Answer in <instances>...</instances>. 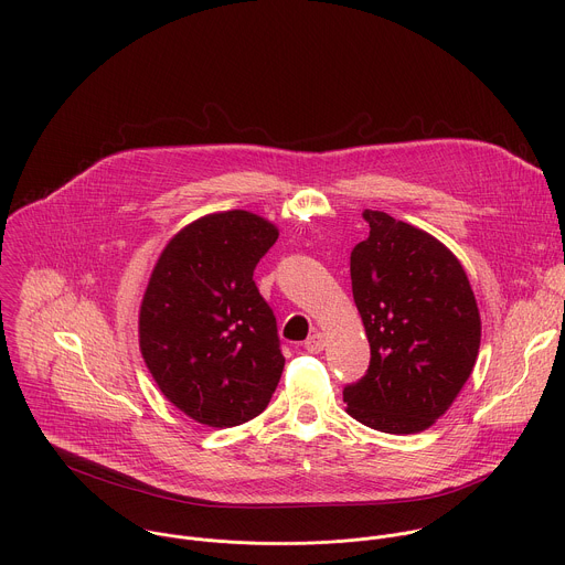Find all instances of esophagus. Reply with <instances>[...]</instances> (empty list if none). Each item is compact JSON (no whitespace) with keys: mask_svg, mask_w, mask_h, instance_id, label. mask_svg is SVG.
<instances>
[{"mask_svg":"<svg viewBox=\"0 0 565 565\" xmlns=\"http://www.w3.org/2000/svg\"><path fill=\"white\" fill-rule=\"evenodd\" d=\"M303 347H306V351H308V353H319V351H324V347H327V338L321 335V333H312V335L303 342Z\"/></svg>","mask_w":565,"mask_h":565,"instance_id":"1","label":"esophagus"}]
</instances>
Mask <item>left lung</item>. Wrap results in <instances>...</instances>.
Here are the masks:
<instances>
[{"label":"left lung","instance_id":"1","mask_svg":"<svg viewBox=\"0 0 565 565\" xmlns=\"http://www.w3.org/2000/svg\"><path fill=\"white\" fill-rule=\"evenodd\" d=\"M369 236L351 253L353 299L371 347L366 375L344 388L347 412L384 434H418L473 371L480 315L456 255L429 232L364 210Z\"/></svg>","mask_w":565,"mask_h":565}]
</instances>
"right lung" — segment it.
Listing matches in <instances>:
<instances>
[{
    "instance_id": "add662e5",
    "label": "right lung",
    "mask_w": 565,
    "mask_h": 565,
    "mask_svg": "<svg viewBox=\"0 0 565 565\" xmlns=\"http://www.w3.org/2000/svg\"><path fill=\"white\" fill-rule=\"evenodd\" d=\"M277 236L246 210L207 214L177 232L151 270L140 353L163 395L201 425L257 418L279 384L277 319L253 279Z\"/></svg>"
}]
</instances>
